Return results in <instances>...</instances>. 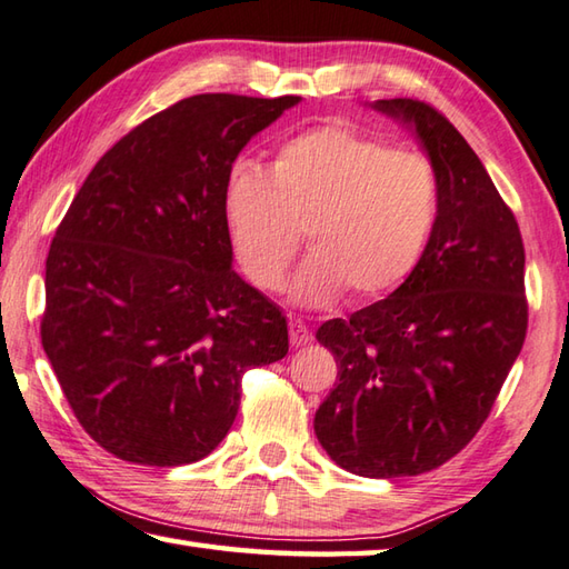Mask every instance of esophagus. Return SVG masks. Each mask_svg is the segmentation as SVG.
Wrapping results in <instances>:
<instances>
[{
    "label": "esophagus",
    "instance_id": "obj_1",
    "mask_svg": "<svg viewBox=\"0 0 569 569\" xmlns=\"http://www.w3.org/2000/svg\"><path fill=\"white\" fill-rule=\"evenodd\" d=\"M288 333H291V346L293 348H303L313 340V333L308 330V326L303 323L301 318H291V323H288Z\"/></svg>",
    "mask_w": 569,
    "mask_h": 569
}]
</instances>
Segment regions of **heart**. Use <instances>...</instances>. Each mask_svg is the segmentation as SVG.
<instances>
[{"label":"heart","instance_id":"b5f03b06","mask_svg":"<svg viewBox=\"0 0 569 569\" xmlns=\"http://www.w3.org/2000/svg\"><path fill=\"white\" fill-rule=\"evenodd\" d=\"M438 211L432 163L392 151L346 123L298 133L276 153L271 173L241 161L223 183V219L246 278L278 291L306 229L313 251L291 296L328 306L346 293L376 298L416 266Z\"/></svg>","mask_w":569,"mask_h":569}]
</instances>
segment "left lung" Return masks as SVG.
<instances>
[{
  "instance_id": "1",
  "label": "left lung",
  "mask_w": 569,
  "mask_h": 569,
  "mask_svg": "<svg viewBox=\"0 0 569 569\" xmlns=\"http://www.w3.org/2000/svg\"><path fill=\"white\" fill-rule=\"evenodd\" d=\"M370 109L426 151L438 211L396 291L318 328L338 383L313 428L340 468L388 480L436 470L475 438L522 350L528 303L518 221L462 133L422 101Z\"/></svg>"
}]
</instances>
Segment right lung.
Segmentation results:
<instances>
[{
  "mask_svg": "<svg viewBox=\"0 0 569 569\" xmlns=\"http://www.w3.org/2000/svg\"><path fill=\"white\" fill-rule=\"evenodd\" d=\"M301 97L199 94L99 159L47 256L41 346L91 438L127 462L209 456L241 378L288 353L273 301L233 271L223 183Z\"/></svg>",
  "mask_w": 569,
  "mask_h": 569,
  "instance_id": "1",
  "label": "right lung"
}]
</instances>
